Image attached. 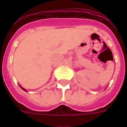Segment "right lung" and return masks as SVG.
<instances>
[{"instance_id": "right-lung-1", "label": "right lung", "mask_w": 127, "mask_h": 127, "mask_svg": "<svg viewBox=\"0 0 127 127\" xmlns=\"http://www.w3.org/2000/svg\"><path fill=\"white\" fill-rule=\"evenodd\" d=\"M19 86H20V87L23 90H24V91H25V92H28V91H27V90H26V89H25V88H23V87H22V86H21L20 85H19Z\"/></svg>"}]
</instances>
